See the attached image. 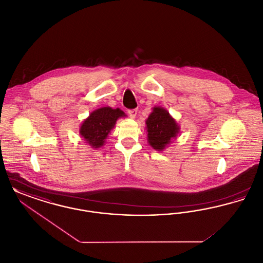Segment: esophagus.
<instances>
[{
  "label": "esophagus",
  "instance_id": "obj_1",
  "mask_svg": "<svg viewBox=\"0 0 263 263\" xmlns=\"http://www.w3.org/2000/svg\"><path fill=\"white\" fill-rule=\"evenodd\" d=\"M137 109H130V110L128 111V114H129V116H130L131 118H135L136 115H137Z\"/></svg>",
  "mask_w": 263,
  "mask_h": 263
}]
</instances>
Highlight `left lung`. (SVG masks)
<instances>
[{"label": "left lung", "instance_id": "1", "mask_svg": "<svg viewBox=\"0 0 263 263\" xmlns=\"http://www.w3.org/2000/svg\"><path fill=\"white\" fill-rule=\"evenodd\" d=\"M148 142L153 149L163 151L179 132V126L163 107L155 106L146 120Z\"/></svg>", "mask_w": 263, "mask_h": 263}]
</instances>
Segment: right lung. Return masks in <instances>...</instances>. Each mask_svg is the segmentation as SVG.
I'll list each match as a JSON object with an SVG mask.
<instances>
[{
    "label": "right lung",
    "instance_id": "1",
    "mask_svg": "<svg viewBox=\"0 0 263 263\" xmlns=\"http://www.w3.org/2000/svg\"><path fill=\"white\" fill-rule=\"evenodd\" d=\"M126 116L121 109L109 106L100 107L89 114L80 127V135L93 149L104 145L105 139L114 128L118 118Z\"/></svg>",
    "mask_w": 263,
    "mask_h": 263
}]
</instances>
